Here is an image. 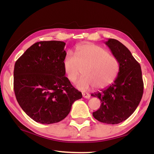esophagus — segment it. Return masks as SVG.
<instances>
[{
  "instance_id": "1",
  "label": "esophagus",
  "mask_w": 154,
  "mask_h": 154,
  "mask_svg": "<svg viewBox=\"0 0 154 154\" xmlns=\"http://www.w3.org/2000/svg\"><path fill=\"white\" fill-rule=\"evenodd\" d=\"M82 95H83V97L85 98H90V95L88 93H85V92L83 93Z\"/></svg>"
}]
</instances>
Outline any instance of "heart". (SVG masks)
I'll use <instances>...</instances> for the list:
<instances>
[{
  "mask_svg": "<svg viewBox=\"0 0 154 154\" xmlns=\"http://www.w3.org/2000/svg\"><path fill=\"white\" fill-rule=\"evenodd\" d=\"M63 65L68 79L72 83L76 82L84 69L83 76L76 84L83 92L94 86L99 89L109 86L116 79L120 67L116 57L101 47L90 43L77 46L75 56L67 52Z\"/></svg>",
  "mask_w": 154,
  "mask_h": 154,
  "instance_id": "heart-1",
  "label": "heart"
}]
</instances>
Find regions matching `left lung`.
Masks as SVG:
<instances>
[{
    "instance_id": "obj_1",
    "label": "left lung",
    "mask_w": 154,
    "mask_h": 154,
    "mask_svg": "<svg viewBox=\"0 0 154 154\" xmlns=\"http://www.w3.org/2000/svg\"><path fill=\"white\" fill-rule=\"evenodd\" d=\"M119 62V71L109 87L91 94L100 100L101 105L93 116L98 121L117 124L126 120L136 110L143 94L141 68L131 52L119 41L105 42Z\"/></svg>"
}]
</instances>
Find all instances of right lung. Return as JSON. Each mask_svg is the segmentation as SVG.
Returning <instances> with one entry per match:
<instances>
[{
  "label": "right lung",
  "instance_id": "obj_1",
  "mask_svg": "<svg viewBox=\"0 0 154 154\" xmlns=\"http://www.w3.org/2000/svg\"><path fill=\"white\" fill-rule=\"evenodd\" d=\"M66 43L40 41L30 46L15 62L14 88L21 108L34 121L57 123L69 115L82 94L65 77Z\"/></svg>",
  "mask_w": 154,
  "mask_h": 154
}]
</instances>
